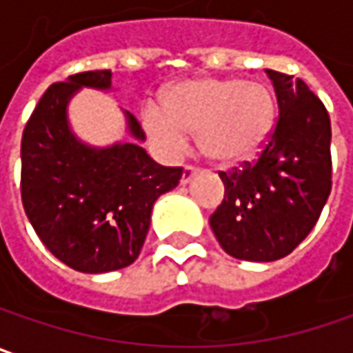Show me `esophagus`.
Segmentation results:
<instances>
[{
    "label": "esophagus",
    "instance_id": "obj_1",
    "mask_svg": "<svg viewBox=\"0 0 353 353\" xmlns=\"http://www.w3.org/2000/svg\"><path fill=\"white\" fill-rule=\"evenodd\" d=\"M197 174V168L194 165H183V174H181V183H190L192 177Z\"/></svg>",
    "mask_w": 353,
    "mask_h": 353
}]
</instances>
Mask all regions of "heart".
Masks as SVG:
<instances>
[{
	"instance_id": "1",
	"label": "heart",
	"mask_w": 353,
	"mask_h": 353,
	"mask_svg": "<svg viewBox=\"0 0 353 353\" xmlns=\"http://www.w3.org/2000/svg\"><path fill=\"white\" fill-rule=\"evenodd\" d=\"M276 115L278 103L268 85L238 77H203L177 83L165 97V112L150 105L143 125L168 154L185 145V134H197L203 156L234 165L265 145Z\"/></svg>"
}]
</instances>
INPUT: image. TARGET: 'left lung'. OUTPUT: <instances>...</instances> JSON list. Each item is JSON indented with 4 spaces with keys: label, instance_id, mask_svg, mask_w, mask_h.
I'll return each instance as SVG.
<instances>
[{
    "label": "left lung",
    "instance_id": "obj_1",
    "mask_svg": "<svg viewBox=\"0 0 353 353\" xmlns=\"http://www.w3.org/2000/svg\"><path fill=\"white\" fill-rule=\"evenodd\" d=\"M280 115L258 159L219 172L223 199L210 216L219 245L245 261L292 254L332 192V125L321 99L294 75L265 70Z\"/></svg>",
    "mask_w": 353,
    "mask_h": 353
}]
</instances>
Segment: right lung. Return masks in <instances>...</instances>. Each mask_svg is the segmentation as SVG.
Instances as JSON below:
<instances>
[{"label":"right lung","instance_id":"obj_1","mask_svg":"<svg viewBox=\"0 0 353 353\" xmlns=\"http://www.w3.org/2000/svg\"><path fill=\"white\" fill-rule=\"evenodd\" d=\"M108 90L110 70L70 75L37 101L21 137V201L35 234L59 261L83 274L134 263L152 208L174 190L181 168L156 163L137 143L95 150L70 132L65 108L79 88ZM128 128L145 139L134 115Z\"/></svg>","mask_w":353,"mask_h":353}]
</instances>
